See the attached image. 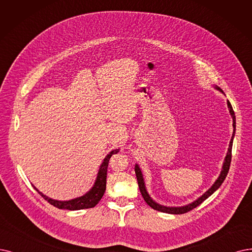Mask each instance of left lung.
Masks as SVG:
<instances>
[{
    "mask_svg": "<svg viewBox=\"0 0 252 252\" xmlns=\"http://www.w3.org/2000/svg\"><path fill=\"white\" fill-rule=\"evenodd\" d=\"M214 88L216 90H218L219 92L223 93L222 90H221L219 87L217 86H214ZM224 94V93H223ZM227 107H228V110H229V114L231 116V118H233V127H234V132H233V135H231V138H230V142H229V146H228V149H227V153H226V156L224 158V161L222 163V168H221V172H220V175L218 176L217 180L214 182V184L211 186L206 192L200 195L199 197H197L195 200H193L192 203H189L188 205H185V206H181V207H168V206H164V205H160L158 204L157 202H155V200L151 197V195L149 194L148 190H147V187H146V183H145V180H144V175L142 173V169H140L139 165L138 164H135V167H134V170H135V175H136V179H137V183H138V187H139V190H140V193H142L145 202L151 207L153 208L154 210H157V211H160V212H163V213H168V214H184L186 212H188V211L192 210L194 208H196L197 206H199L200 204H202L204 200H206L209 196L212 195L215 191L221 186V184L223 183L224 179L226 178V175L228 173V169H229V165H230V160H231V148H233V142H234V137H235V133H236V117H235V113L233 110V107H231V104L229 103V101H227Z\"/></svg>",
    "mask_w": 252,
    "mask_h": 252,
    "instance_id": "1",
    "label": "left lung"
}]
</instances>
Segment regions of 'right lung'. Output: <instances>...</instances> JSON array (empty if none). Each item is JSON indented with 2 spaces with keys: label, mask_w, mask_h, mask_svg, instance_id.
<instances>
[{
  "label": "right lung",
  "mask_w": 252,
  "mask_h": 252,
  "mask_svg": "<svg viewBox=\"0 0 252 252\" xmlns=\"http://www.w3.org/2000/svg\"><path fill=\"white\" fill-rule=\"evenodd\" d=\"M118 152H119V149H115L113 151H110V152L105 156V158L102 161V163L100 164L94 185L92 186L91 189L88 191V192H86L82 196H78V197L69 199V200H58V199L50 198V197L46 196L45 194H43L42 192H40V191L34 185H33V187L38 191V193L40 195H41L45 200H47L50 205L55 206L56 208L70 210V211L93 208L100 202V199L102 198V196L105 192L108 161H109L110 157H112L114 154H117Z\"/></svg>",
  "instance_id": "1"
}]
</instances>
